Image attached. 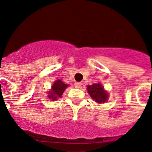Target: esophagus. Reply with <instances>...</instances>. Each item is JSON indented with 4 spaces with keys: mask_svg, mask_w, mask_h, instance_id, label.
<instances>
[{
    "mask_svg": "<svg viewBox=\"0 0 152 152\" xmlns=\"http://www.w3.org/2000/svg\"><path fill=\"white\" fill-rule=\"evenodd\" d=\"M74 85L76 88H79V87L82 86V83H81V82H75Z\"/></svg>",
    "mask_w": 152,
    "mask_h": 152,
    "instance_id": "1",
    "label": "esophagus"
}]
</instances>
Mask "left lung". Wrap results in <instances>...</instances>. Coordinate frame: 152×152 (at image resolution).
<instances>
[{"mask_svg": "<svg viewBox=\"0 0 152 152\" xmlns=\"http://www.w3.org/2000/svg\"><path fill=\"white\" fill-rule=\"evenodd\" d=\"M87 92L90 94V97L98 104L104 103L107 101L109 95L107 92L104 89L101 83L93 84L92 85L87 86Z\"/></svg>", "mask_w": 152, "mask_h": 152, "instance_id": "8db88e82", "label": "left lung"}]
</instances>
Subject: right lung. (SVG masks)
Here are the masks:
<instances>
[{
	"label": "right lung",
	"instance_id": "1",
	"mask_svg": "<svg viewBox=\"0 0 152 152\" xmlns=\"http://www.w3.org/2000/svg\"><path fill=\"white\" fill-rule=\"evenodd\" d=\"M67 87H68V85L65 84L60 79H58L52 85L51 89L48 95V97L51 99L52 101L56 100L59 98L62 97L64 91Z\"/></svg>",
	"mask_w": 152,
	"mask_h": 152
}]
</instances>
